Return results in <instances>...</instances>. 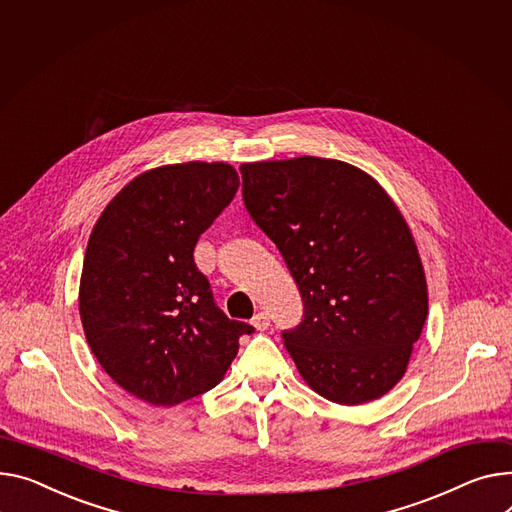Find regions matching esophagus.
<instances>
[{"label":"esophagus","instance_id":"1","mask_svg":"<svg viewBox=\"0 0 512 512\" xmlns=\"http://www.w3.org/2000/svg\"><path fill=\"white\" fill-rule=\"evenodd\" d=\"M251 323H253V327H255L257 331H265V329L269 327V315H267L265 311H259V313L251 319Z\"/></svg>","mask_w":512,"mask_h":512}]
</instances>
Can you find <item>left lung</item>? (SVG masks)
<instances>
[{
	"mask_svg": "<svg viewBox=\"0 0 512 512\" xmlns=\"http://www.w3.org/2000/svg\"><path fill=\"white\" fill-rule=\"evenodd\" d=\"M241 175L245 208L304 302L302 321L282 331L302 379L344 405L385 395L428 315L422 261L395 203L339 160L253 162Z\"/></svg>",
	"mask_w": 512,
	"mask_h": 512,
	"instance_id": "obj_1",
	"label": "left lung"
}]
</instances>
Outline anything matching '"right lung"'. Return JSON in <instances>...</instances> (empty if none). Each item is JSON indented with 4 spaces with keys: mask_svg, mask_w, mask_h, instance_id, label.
<instances>
[{
    "mask_svg": "<svg viewBox=\"0 0 512 512\" xmlns=\"http://www.w3.org/2000/svg\"><path fill=\"white\" fill-rule=\"evenodd\" d=\"M238 185L224 162L154 168L117 193L90 234L80 282L88 346L119 387L152 405L216 387L238 337L255 331L224 315L193 259Z\"/></svg>",
    "mask_w": 512,
    "mask_h": 512,
    "instance_id": "right-lung-1",
    "label": "right lung"
}]
</instances>
